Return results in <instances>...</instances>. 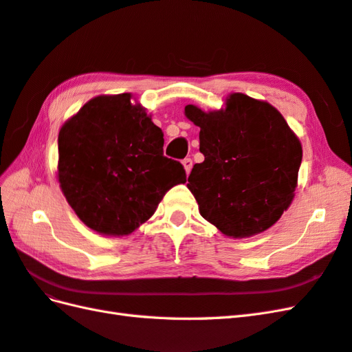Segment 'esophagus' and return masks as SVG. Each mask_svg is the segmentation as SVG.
<instances>
[{
	"label": "esophagus",
	"mask_w": 352,
	"mask_h": 352,
	"mask_svg": "<svg viewBox=\"0 0 352 352\" xmlns=\"http://www.w3.org/2000/svg\"><path fill=\"white\" fill-rule=\"evenodd\" d=\"M182 164H184V167H185L186 175H190V171H191V168H192V160H191V158H185V160L182 161Z\"/></svg>",
	"instance_id": "34e87169"
}]
</instances>
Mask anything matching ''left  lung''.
Returning <instances> with one entry per match:
<instances>
[{"instance_id": "1", "label": "left lung", "mask_w": 352, "mask_h": 352, "mask_svg": "<svg viewBox=\"0 0 352 352\" xmlns=\"http://www.w3.org/2000/svg\"><path fill=\"white\" fill-rule=\"evenodd\" d=\"M204 161L188 177L204 219L230 237L267 230L293 200L302 144L269 102L231 94L226 110L185 107Z\"/></svg>"}]
</instances>
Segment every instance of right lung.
I'll use <instances>...</instances> for the list:
<instances>
[{
	"label": "right lung",
	"mask_w": 352,
	"mask_h": 352,
	"mask_svg": "<svg viewBox=\"0 0 352 352\" xmlns=\"http://www.w3.org/2000/svg\"><path fill=\"white\" fill-rule=\"evenodd\" d=\"M130 98H92L58 135V177L68 204L109 236L133 233L171 186L186 182L181 162L162 153L161 128Z\"/></svg>",
	"instance_id": "add662e5"
}]
</instances>
